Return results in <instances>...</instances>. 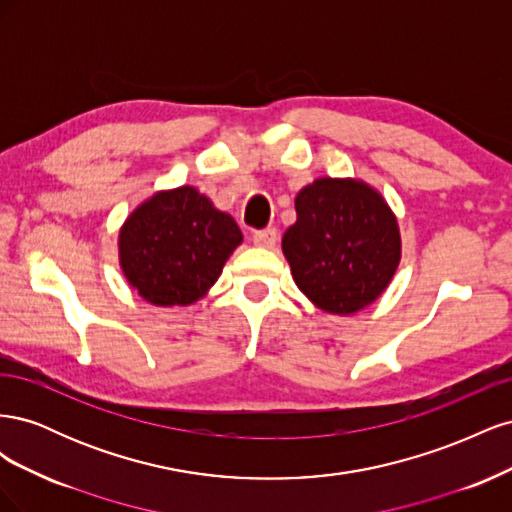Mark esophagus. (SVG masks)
<instances>
[{
    "mask_svg": "<svg viewBox=\"0 0 512 512\" xmlns=\"http://www.w3.org/2000/svg\"><path fill=\"white\" fill-rule=\"evenodd\" d=\"M277 243V230L275 228H265V230H256L254 232V245L258 247H275Z\"/></svg>",
    "mask_w": 512,
    "mask_h": 512,
    "instance_id": "esophagus-1",
    "label": "esophagus"
}]
</instances>
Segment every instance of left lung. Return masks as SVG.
Returning <instances> with one entry per match:
<instances>
[{
    "instance_id": "8db88e82",
    "label": "left lung",
    "mask_w": 512,
    "mask_h": 512,
    "mask_svg": "<svg viewBox=\"0 0 512 512\" xmlns=\"http://www.w3.org/2000/svg\"><path fill=\"white\" fill-rule=\"evenodd\" d=\"M282 239L294 284L327 314L352 316L391 284L401 235L384 196L361 179L320 177L294 198Z\"/></svg>"
}]
</instances>
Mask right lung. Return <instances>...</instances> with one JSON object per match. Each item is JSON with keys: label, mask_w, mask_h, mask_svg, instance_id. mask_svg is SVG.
I'll return each instance as SVG.
<instances>
[{"label": "right lung", "mask_w": 512, "mask_h": 512, "mask_svg": "<svg viewBox=\"0 0 512 512\" xmlns=\"http://www.w3.org/2000/svg\"><path fill=\"white\" fill-rule=\"evenodd\" d=\"M243 235L194 185L162 190L138 205L119 230V265L128 284L158 307L192 305L218 282Z\"/></svg>", "instance_id": "add662e5"}]
</instances>
